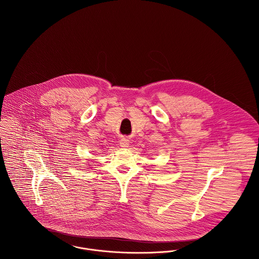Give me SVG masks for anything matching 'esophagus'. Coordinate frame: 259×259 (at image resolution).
I'll return each instance as SVG.
<instances>
[{
    "mask_svg": "<svg viewBox=\"0 0 259 259\" xmlns=\"http://www.w3.org/2000/svg\"><path fill=\"white\" fill-rule=\"evenodd\" d=\"M119 145H120V147H122V148H127L128 145H130V140H127L126 138H122V139L119 141Z\"/></svg>",
    "mask_w": 259,
    "mask_h": 259,
    "instance_id": "1",
    "label": "esophagus"
}]
</instances>
